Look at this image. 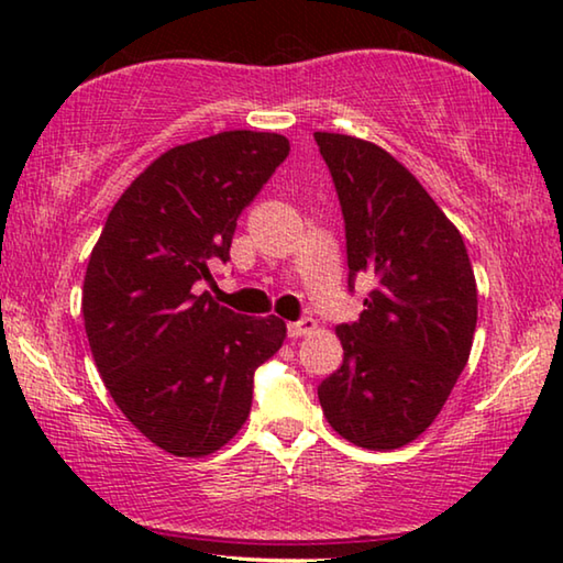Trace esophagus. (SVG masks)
Returning a JSON list of instances; mask_svg holds the SVG:
<instances>
[{"mask_svg": "<svg viewBox=\"0 0 563 563\" xmlns=\"http://www.w3.org/2000/svg\"><path fill=\"white\" fill-rule=\"evenodd\" d=\"M312 330H316V320H312V318H300L298 322H290V325H288V338L310 335Z\"/></svg>", "mask_w": 563, "mask_h": 563, "instance_id": "esophagus-1", "label": "esophagus"}]
</instances>
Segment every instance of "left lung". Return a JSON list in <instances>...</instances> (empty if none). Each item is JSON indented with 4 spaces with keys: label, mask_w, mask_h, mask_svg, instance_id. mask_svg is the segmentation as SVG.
Instances as JSON below:
<instances>
[{
    "label": "left lung",
    "mask_w": 563,
    "mask_h": 563,
    "mask_svg": "<svg viewBox=\"0 0 563 563\" xmlns=\"http://www.w3.org/2000/svg\"><path fill=\"white\" fill-rule=\"evenodd\" d=\"M345 221L347 288H373L338 325L342 365L318 387L328 422L365 450H397L440 415L470 360L476 283L464 241L409 170L369 141L316 133Z\"/></svg>",
    "instance_id": "1"
}]
</instances>
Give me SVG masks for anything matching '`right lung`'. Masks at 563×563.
<instances>
[{"label":"right lung","mask_w":563,"mask_h":563,"mask_svg":"<svg viewBox=\"0 0 563 563\" xmlns=\"http://www.w3.org/2000/svg\"><path fill=\"white\" fill-rule=\"evenodd\" d=\"M290 141L223 131L158 156L111 208L84 278L93 362L136 430L176 456L233 440L253 402L255 369L280 350L285 322L218 305L198 283L231 261L238 216Z\"/></svg>","instance_id":"1"}]
</instances>
